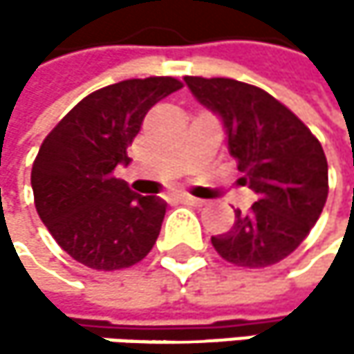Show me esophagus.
I'll return each instance as SVG.
<instances>
[{
  "label": "esophagus",
  "mask_w": 354,
  "mask_h": 354,
  "mask_svg": "<svg viewBox=\"0 0 354 354\" xmlns=\"http://www.w3.org/2000/svg\"><path fill=\"white\" fill-rule=\"evenodd\" d=\"M178 201H180V203H186V205H194V207H201V205H203L201 198H194V196H190V194H180Z\"/></svg>",
  "instance_id": "1"
}]
</instances>
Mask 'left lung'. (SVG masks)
Here are the masks:
<instances>
[{
	"label": "left lung",
	"instance_id": "left-lung-1",
	"mask_svg": "<svg viewBox=\"0 0 354 354\" xmlns=\"http://www.w3.org/2000/svg\"><path fill=\"white\" fill-rule=\"evenodd\" d=\"M225 124L230 153L258 201L236 209L234 227L213 236L217 254L246 268L287 258L316 225L328 198V162L316 135L262 88L230 77H184Z\"/></svg>",
	"mask_w": 354,
	"mask_h": 354
}]
</instances>
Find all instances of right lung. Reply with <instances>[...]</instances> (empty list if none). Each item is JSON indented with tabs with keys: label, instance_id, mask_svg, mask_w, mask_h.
I'll list each match as a JSON object with an SVG mask.
<instances>
[{
	"label": "right lung",
	"instance_id": "add662e5",
	"mask_svg": "<svg viewBox=\"0 0 354 354\" xmlns=\"http://www.w3.org/2000/svg\"><path fill=\"white\" fill-rule=\"evenodd\" d=\"M182 88L176 77L124 80L77 102L44 137L32 164L38 217L73 260L94 270L141 262L156 244L166 203L114 178L147 110Z\"/></svg>",
	"mask_w": 354,
	"mask_h": 354
}]
</instances>
